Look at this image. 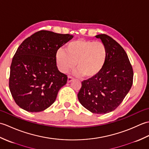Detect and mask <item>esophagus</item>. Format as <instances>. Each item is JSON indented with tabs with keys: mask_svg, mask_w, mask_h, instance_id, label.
Returning <instances> with one entry per match:
<instances>
[{
	"mask_svg": "<svg viewBox=\"0 0 149 149\" xmlns=\"http://www.w3.org/2000/svg\"><path fill=\"white\" fill-rule=\"evenodd\" d=\"M73 79H74V77H72V76H68V80H67L68 83H70L71 81H73Z\"/></svg>",
	"mask_w": 149,
	"mask_h": 149,
	"instance_id": "1",
	"label": "esophagus"
}]
</instances>
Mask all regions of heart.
Returning <instances> with one entry per match:
<instances>
[{"label":"heart","mask_w":149,"mask_h":149,"mask_svg":"<svg viewBox=\"0 0 149 149\" xmlns=\"http://www.w3.org/2000/svg\"><path fill=\"white\" fill-rule=\"evenodd\" d=\"M107 52L105 44L93 40H77L70 42L65 51L57 52L58 66L62 72H67L74 68L76 63V74L91 79L102 70L107 62Z\"/></svg>","instance_id":"heart-1"}]
</instances>
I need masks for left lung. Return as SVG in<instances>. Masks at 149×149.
I'll return each mask as SVG.
<instances>
[{
  "mask_svg": "<svg viewBox=\"0 0 149 149\" xmlns=\"http://www.w3.org/2000/svg\"><path fill=\"white\" fill-rule=\"evenodd\" d=\"M96 37L107 47V62L96 77L82 81L77 97L91 113L106 114L115 110L127 95L133 82V70L118 43L105 34Z\"/></svg>",
  "mask_w": 149,
  "mask_h": 149,
  "instance_id": "left-lung-1",
  "label": "left lung"
}]
</instances>
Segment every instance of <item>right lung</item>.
<instances>
[{"label": "right lung", "mask_w": 149, "mask_h": 149, "mask_svg": "<svg viewBox=\"0 0 149 149\" xmlns=\"http://www.w3.org/2000/svg\"><path fill=\"white\" fill-rule=\"evenodd\" d=\"M73 38L42 30L28 37L13 58L9 86L16 104L29 112H40L54 102L67 75L56 65L58 50Z\"/></svg>", "instance_id": "1"}]
</instances>
